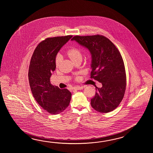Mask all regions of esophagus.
<instances>
[{"label":"esophagus","instance_id":"esophagus-1","mask_svg":"<svg viewBox=\"0 0 153 153\" xmlns=\"http://www.w3.org/2000/svg\"><path fill=\"white\" fill-rule=\"evenodd\" d=\"M84 88V86H76L73 88V90H82Z\"/></svg>","mask_w":153,"mask_h":153}]
</instances>
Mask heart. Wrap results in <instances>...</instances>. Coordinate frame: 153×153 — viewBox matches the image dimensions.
Instances as JSON below:
<instances>
[{
	"instance_id": "heart-1",
	"label": "heart",
	"mask_w": 153,
	"mask_h": 153,
	"mask_svg": "<svg viewBox=\"0 0 153 153\" xmlns=\"http://www.w3.org/2000/svg\"><path fill=\"white\" fill-rule=\"evenodd\" d=\"M67 55L72 62L75 63L82 59V54L80 51L75 48H72L67 51ZM61 56L58 55L55 59V65L56 67H59V65L62 62Z\"/></svg>"
}]
</instances>
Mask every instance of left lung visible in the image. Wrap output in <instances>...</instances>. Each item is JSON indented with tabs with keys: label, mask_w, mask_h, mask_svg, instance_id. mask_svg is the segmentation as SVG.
Masks as SVG:
<instances>
[{
	"label": "left lung",
	"mask_w": 153,
	"mask_h": 153,
	"mask_svg": "<svg viewBox=\"0 0 153 153\" xmlns=\"http://www.w3.org/2000/svg\"><path fill=\"white\" fill-rule=\"evenodd\" d=\"M87 48L91 55V78L102 83L96 88L92 107L100 113L114 110L124 97L126 76L119 51L111 40L100 35L74 36L72 39Z\"/></svg>",
	"instance_id": "1"
}]
</instances>
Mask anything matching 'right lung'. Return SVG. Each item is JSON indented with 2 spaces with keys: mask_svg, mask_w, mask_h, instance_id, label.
<instances>
[{
  "mask_svg": "<svg viewBox=\"0 0 153 153\" xmlns=\"http://www.w3.org/2000/svg\"><path fill=\"white\" fill-rule=\"evenodd\" d=\"M72 36L49 38L40 42L33 52L29 67L28 79L33 96L37 103L51 114L62 113L68 107L72 94L50 82L56 69L55 59L63 46Z\"/></svg>",
  "mask_w": 153,
  "mask_h": 153,
  "instance_id": "obj_1",
  "label": "right lung"
}]
</instances>
